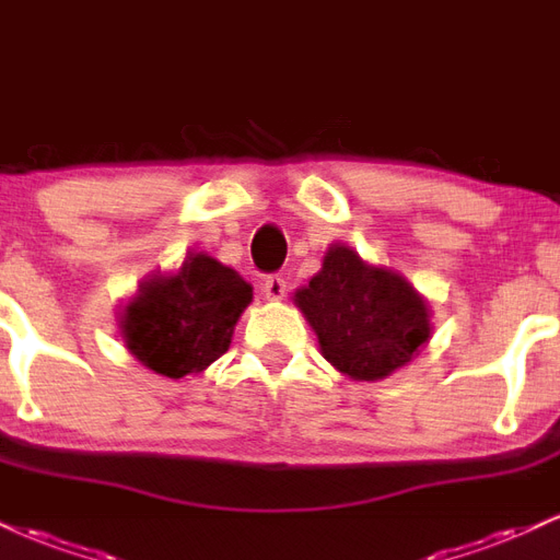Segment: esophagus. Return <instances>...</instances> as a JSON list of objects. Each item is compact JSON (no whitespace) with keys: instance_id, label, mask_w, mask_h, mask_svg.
<instances>
[{"instance_id":"1","label":"esophagus","mask_w":560,"mask_h":560,"mask_svg":"<svg viewBox=\"0 0 560 560\" xmlns=\"http://www.w3.org/2000/svg\"><path fill=\"white\" fill-rule=\"evenodd\" d=\"M285 291H288V282L282 280L280 275H269L265 285H261V293H265L267 301H282L285 299Z\"/></svg>"}]
</instances>
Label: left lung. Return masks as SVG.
<instances>
[{"label":"left lung","mask_w":560,"mask_h":560,"mask_svg":"<svg viewBox=\"0 0 560 560\" xmlns=\"http://www.w3.org/2000/svg\"><path fill=\"white\" fill-rule=\"evenodd\" d=\"M322 357L351 380H383L430 340V306L396 269L366 265L351 246L327 248L322 269L293 295Z\"/></svg>","instance_id":"8db88e82"}]
</instances>
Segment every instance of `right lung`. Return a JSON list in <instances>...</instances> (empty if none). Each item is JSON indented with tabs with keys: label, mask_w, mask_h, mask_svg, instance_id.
I'll use <instances>...</instances> for the list:
<instances>
[{
	"label": "right lung",
	"mask_w": 560,
	"mask_h": 560,
	"mask_svg": "<svg viewBox=\"0 0 560 560\" xmlns=\"http://www.w3.org/2000/svg\"><path fill=\"white\" fill-rule=\"evenodd\" d=\"M254 291L235 269L207 254H190L177 272L138 285L117 325L133 357L164 377L207 370L230 348L235 322Z\"/></svg>",
	"instance_id": "right-lung-1"
}]
</instances>
